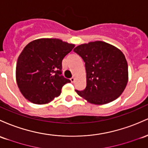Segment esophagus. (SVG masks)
<instances>
[{
	"label": "esophagus",
	"mask_w": 148,
	"mask_h": 148,
	"mask_svg": "<svg viewBox=\"0 0 148 148\" xmlns=\"http://www.w3.org/2000/svg\"><path fill=\"white\" fill-rule=\"evenodd\" d=\"M70 80H71V83H74V81H75V79H74V77H72L70 79Z\"/></svg>",
	"instance_id": "obj_1"
}]
</instances>
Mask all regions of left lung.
<instances>
[{"instance_id":"left-lung-1","label":"left lung","mask_w":148,"mask_h":148,"mask_svg":"<svg viewBox=\"0 0 148 148\" xmlns=\"http://www.w3.org/2000/svg\"><path fill=\"white\" fill-rule=\"evenodd\" d=\"M74 51L85 62L86 87L78 95L95 105L112 102L121 95L129 79L128 64L122 52L103 41L78 45Z\"/></svg>"}]
</instances>
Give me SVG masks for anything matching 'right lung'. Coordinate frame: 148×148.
Returning <instances> with one entry per match:
<instances>
[{
  "label": "right lung",
  "mask_w": 148,
  "mask_h": 148,
  "mask_svg": "<svg viewBox=\"0 0 148 148\" xmlns=\"http://www.w3.org/2000/svg\"><path fill=\"white\" fill-rule=\"evenodd\" d=\"M74 46L58 38H39L24 47L16 66V81L24 98L43 105L60 95L63 86L71 82L61 75L62 62Z\"/></svg>",
  "instance_id": "obj_1"
}]
</instances>
